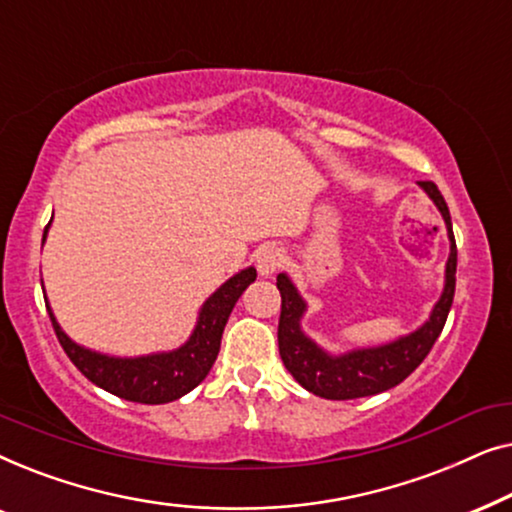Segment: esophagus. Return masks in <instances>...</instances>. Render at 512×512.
I'll return each mask as SVG.
<instances>
[{
	"instance_id": "34e87169",
	"label": "esophagus",
	"mask_w": 512,
	"mask_h": 512,
	"mask_svg": "<svg viewBox=\"0 0 512 512\" xmlns=\"http://www.w3.org/2000/svg\"><path fill=\"white\" fill-rule=\"evenodd\" d=\"M286 261V254L284 249L275 247V244H268V247L258 249L256 254V268H258V275L261 277H270L275 275V272L282 268V263Z\"/></svg>"
}]
</instances>
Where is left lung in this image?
Segmentation results:
<instances>
[{"instance_id": "8db88e82", "label": "left lung", "mask_w": 512, "mask_h": 512, "mask_svg": "<svg viewBox=\"0 0 512 512\" xmlns=\"http://www.w3.org/2000/svg\"><path fill=\"white\" fill-rule=\"evenodd\" d=\"M419 188L429 195L443 216L447 240H450V256L445 263L443 293H440L438 303L433 305L429 319L412 333L382 342V345L354 347L340 354L328 352L303 331L307 300L300 296L298 286L286 272L277 275V289L282 293V314H279L277 328L279 356L300 387L312 391L314 396L331 398V401H349V398L375 396L396 387L426 359L433 342L443 331L452 307L454 282H457V277H454L457 275V244H454L450 209H447V202L440 195L438 186L433 181H419Z\"/></svg>"}]
</instances>
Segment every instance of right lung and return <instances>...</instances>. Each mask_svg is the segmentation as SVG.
Returning a JSON list of instances; mask_svg holds the SVG:
<instances>
[{
	"instance_id": "right-lung-1",
	"label": "right lung",
	"mask_w": 512,
	"mask_h": 512,
	"mask_svg": "<svg viewBox=\"0 0 512 512\" xmlns=\"http://www.w3.org/2000/svg\"><path fill=\"white\" fill-rule=\"evenodd\" d=\"M48 228H51V223L44 230V242ZM254 279V265L235 272L233 277L226 279L202 303L198 321H195V328L184 345L170 349V352H153L142 356H111L79 345V342H74L62 331L51 305H48V298H44L62 349H65L74 366L90 382L102 387L104 391H109V394L125 398V401L160 405L177 401V398L186 396L188 391H193L205 380L214 366L216 356H219L221 335L230 312H233L235 303Z\"/></svg>"
}]
</instances>
